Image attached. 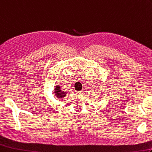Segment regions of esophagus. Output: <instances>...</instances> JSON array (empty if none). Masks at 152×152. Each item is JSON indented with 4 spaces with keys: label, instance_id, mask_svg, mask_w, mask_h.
<instances>
[{
    "label": "esophagus",
    "instance_id": "34e87169",
    "mask_svg": "<svg viewBox=\"0 0 152 152\" xmlns=\"http://www.w3.org/2000/svg\"><path fill=\"white\" fill-rule=\"evenodd\" d=\"M76 94L77 95H78V96H81V95L83 94V91H77Z\"/></svg>",
    "mask_w": 152,
    "mask_h": 152
}]
</instances>
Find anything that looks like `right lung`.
Returning <instances> with one entry per match:
<instances>
[{
	"label": "right lung",
	"mask_w": 152,
	"mask_h": 152,
	"mask_svg": "<svg viewBox=\"0 0 152 152\" xmlns=\"http://www.w3.org/2000/svg\"><path fill=\"white\" fill-rule=\"evenodd\" d=\"M60 87H61L59 86H56V89H55V94H56V96H57L58 98L65 97L66 94V93L63 92V91H61V88Z\"/></svg>",
	"instance_id": "right-lung-1"
}]
</instances>
